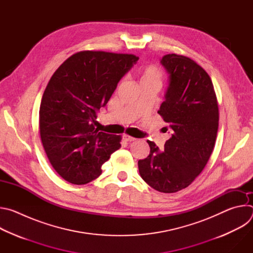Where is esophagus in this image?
I'll return each instance as SVG.
<instances>
[{
    "label": "esophagus",
    "mask_w": 253,
    "mask_h": 253,
    "mask_svg": "<svg viewBox=\"0 0 253 253\" xmlns=\"http://www.w3.org/2000/svg\"><path fill=\"white\" fill-rule=\"evenodd\" d=\"M123 138H124V140L127 141V142H131V141H135V140H136V138H134V137H132V136H129V135H127V134H124V135H123Z\"/></svg>",
    "instance_id": "esophagus-1"
}]
</instances>
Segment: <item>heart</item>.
I'll return each instance as SVG.
<instances>
[{
	"label": "heart",
	"mask_w": 253,
	"mask_h": 253,
	"mask_svg": "<svg viewBox=\"0 0 253 253\" xmlns=\"http://www.w3.org/2000/svg\"><path fill=\"white\" fill-rule=\"evenodd\" d=\"M163 77V71L153 64L142 66L136 71V82L139 87L150 86L158 89L162 84Z\"/></svg>",
	"instance_id": "1"
}]
</instances>
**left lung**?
<instances>
[{
  "label": "left lung",
  "mask_w": 253,
  "mask_h": 253,
  "mask_svg": "<svg viewBox=\"0 0 253 253\" xmlns=\"http://www.w3.org/2000/svg\"><path fill=\"white\" fill-rule=\"evenodd\" d=\"M161 63L170 83L158 113L172 136L162 152L148 140L150 153L138 161V168L152 188L174 193L188 187L206 166L215 145L219 111L211 78L195 61L168 54Z\"/></svg>",
  "instance_id": "obj_1"
}]
</instances>
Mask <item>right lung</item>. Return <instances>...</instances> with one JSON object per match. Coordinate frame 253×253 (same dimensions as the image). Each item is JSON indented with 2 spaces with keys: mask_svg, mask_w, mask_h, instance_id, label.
<instances>
[{
  "mask_svg": "<svg viewBox=\"0 0 253 253\" xmlns=\"http://www.w3.org/2000/svg\"><path fill=\"white\" fill-rule=\"evenodd\" d=\"M137 60L133 54L81 51L51 77L40 106V136L51 165L66 181L91 182L121 147L122 137L99 131L96 119Z\"/></svg>",
  "mask_w": 253,
  "mask_h": 253,
  "instance_id": "1",
  "label": "right lung"
}]
</instances>
